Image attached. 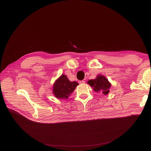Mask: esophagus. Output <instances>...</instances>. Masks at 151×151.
Returning a JSON list of instances; mask_svg holds the SVG:
<instances>
[{
    "mask_svg": "<svg viewBox=\"0 0 151 151\" xmlns=\"http://www.w3.org/2000/svg\"><path fill=\"white\" fill-rule=\"evenodd\" d=\"M79 83H80V84H84L85 83V81H84V80L80 81H79Z\"/></svg>",
    "mask_w": 151,
    "mask_h": 151,
    "instance_id": "obj_1",
    "label": "esophagus"
}]
</instances>
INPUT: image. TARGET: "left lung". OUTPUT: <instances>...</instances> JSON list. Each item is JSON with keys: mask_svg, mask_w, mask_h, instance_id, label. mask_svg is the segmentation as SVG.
Instances as JSON below:
<instances>
[{"mask_svg": "<svg viewBox=\"0 0 151 151\" xmlns=\"http://www.w3.org/2000/svg\"><path fill=\"white\" fill-rule=\"evenodd\" d=\"M88 83L95 91L101 92L104 95H107L109 93V88L111 86L106 77L99 75L97 76V78L88 81Z\"/></svg>", "mask_w": 151, "mask_h": 151, "instance_id": "left-lung-1", "label": "left lung"}]
</instances>
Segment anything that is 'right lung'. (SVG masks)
<instances>
[{
    "label": "right lung",
    "instance_id": "1",
    "mask_svg": "<svg viewBox=\"0 0 151 151\" xmlns=\"http://www.w3.org/2000/svg\"><path fill=\"white\" fill-rule=\"evenodd\" d=\"M78 85L76 81L71 82L66 75H62L53 85V93L58 99H67Z\"/></svg>",
    "mask_w": 151,
    "mask_h": 151
}]
</instances>
